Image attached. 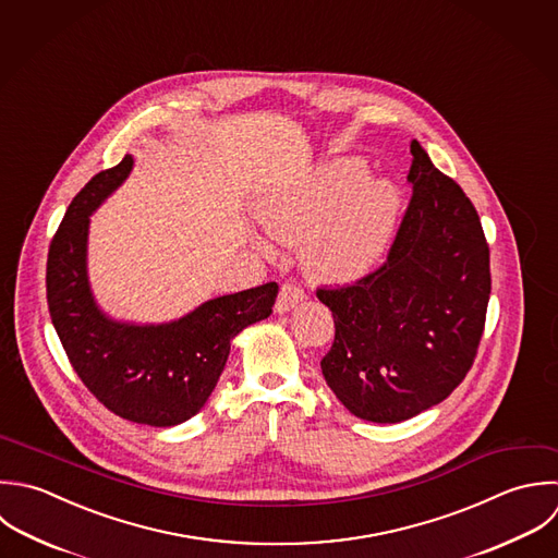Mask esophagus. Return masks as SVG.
Segmentation results:
<instances>
[{
	"label": "esophagus",
	"instance_id": "obj_1",
	"mask_svg": "<svg viewBox=\"0 0 558 558\" xmlns=\"http://www.w3.org/2000/svg\"><path fill=\"white\" fill-rule=\"evenodd\" d=\"M304 300V291L298 287V284H282L280 287V293H278V300H276V313H289L291 308H295L300 302Z\"/></svg>",
	"mask_w": 558,
	"mask_h": 558
}]
</instances>
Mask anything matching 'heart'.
<instances>
[{
  "mask_svg": "<svg viewBox=\"0 0 558 558\" xmlns=\"http://www.w3.org/2000/svg\"><path fill=\"white\" fill-rule=\"evenodd\" d=\"M402 213V191L367 162L335 158L291 189L269 195L258 217L287 245L302 243L306 274L326 282L363 278L387 252Z\"/></svg>",
  "mask_w": 558,
  "mask_h": 558,
  "instance_id": "obj_1",
  "label": "heart"
}]
</instances>
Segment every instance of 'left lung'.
I'll return each instance as SVG.
<instances>
[{
  "instance_id": "obj_1",
  "label": "left lung",
  "mask_w": 558,
  "mask_h": 558,
  "mask_svg": "<svg viewBox=\"0 0 558 558\" xmlns=\"http://www.w3.org/2000/svg\"><path fill=\"white\" fill-rule=\"evenodd\" d=\"M413 199L387 263L319 289L335 343L322 374L356 417L398 424L444 402L470 372L492 293L489 245L463 189L411 141Z\"/></svg>"
}]
</instances>
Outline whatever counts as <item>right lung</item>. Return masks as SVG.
<instances>
[{
	"label": "right lung",
	"mask_w": 558,
	"mask_h": 558,
	"mask_svg": "<svg viewBox=\"0 0 558 558\" xmlns=\"http://www.w3.org/2000/svg\"><path fill=\"white\" fill-rule=\"evenodd\" d=\"M134 156L99 171L69 204L49 245L47 304L60 343L88 391L114 415L167 428L204 409L232 339L271 315L278 284L219 295L162 324L110 317L88 280L90 215L128 180Z\"/></svg>",
	"instance_id": "obj_1"
}]
</instances>
